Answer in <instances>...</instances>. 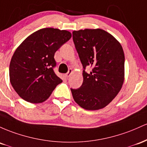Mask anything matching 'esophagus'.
<instances>
[{
  "label": "esophagus",
  "instance_id": "1",
  "mask_svg": "<svg viewBox=\"0 0 147 147\" xmlns=\"http://www.w3.org/2000/svg\"><path fill=\"white\" fill-rule=\"evenodd\" d=\"M72 73V69H69L68 72H67V74H65V76L66 77V78H69V76H70V75Z\"/></svg>",
  "mask_w": 147,
  "mask_h": 147
}]
</instances>
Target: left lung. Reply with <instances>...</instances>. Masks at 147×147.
<instances>
[{"instance_id": "8db88e82", "label": "left lung", "mask_w": 147, "mask_h": 147, "mask_svg": "<svg viewBox=\"0 0 147 147\" xmlns=\"http://www.w3.org/2000/svg\"><path fill=\"white\" fill-rule=\"evenodd\" d=\"M73 41L83 67V82L71 89L74 100L85 110H96L117 95L124 80V53L120 43L101 29L73 32ZM90 66L92 71L85 69Z\"/></svg>"}]
</instances>
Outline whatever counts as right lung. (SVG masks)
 Returning <instances> with one entry per match:
<instances>
[{"mask_svg":"<svg viewBox=\"0 0 147 147\" xmlns=\"http://www.w3.org/2000/svg\"><path fill=\"white\" fill-rule=\"evenodd\" d=\"M71 37L69 31L47 28L30 34L16 49L9 65V79L21 98L42 103L62 82L53 71L54 55Z\"/></svg>","mask_w":147,"mask_h":147,"instance_id":"right-lung-1","label":"right lung"}]
</instances>
